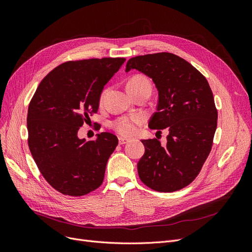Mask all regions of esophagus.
I'll use <instances>...</instances> for the list:
<instances>
[{
    "label": "esophagus",
    "instance_id": "obj_1",
    "mask_svg": "<svg viewBox=\"0 0 252 252\" xmlns=\"http://www.w3.org/2000/svg\"><path fill=\"white\" fill-rule=\"evenodd\" d=\"M128 142H129V140L126 139V138H123V136H120V138H119V144L120 145H124V144H126Z\"/></svg>",
    "mask_w": 252,
    "mask_h": 252
}]
</instances>
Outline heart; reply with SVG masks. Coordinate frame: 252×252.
Returning <instances> with one entry per match:
<instances>
[{"label":"heart","mask_w":252,"mask_h":252,"mask_svg":"<svg viewBox=\"0 0 252 252\" xmlns=\"http://www.w3.org/2000/svg\"><path fill=\"white\" fill-rule=\"evenodd\" d=\"M144 87L151 88V84H150V81L143 74H134L127 82L128 91L138 90ZM104 95H105V91L101 94L100 102L103 101ZM142 123H143V118L140 116V114H133V116L122 117L116 120L112 123V128L122 135L131 136L135 134L136 130H138V126L141 125Z\"/></svg>","instance_id":"heart-1"}]
</instances>
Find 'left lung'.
Returning a JSON list of instances; mask_svg holds the SVG:
<instances>
[{
  "label": "left lung",
  "mask_w": 252,
  "mask_h": 252,
  "mask_svg": "<svg viewBox=\"0 0 252 252\" xmlns=\"http://www.w3.org/2000/svg\"><path fill=\"white\" fill-rule=\"evenodd\" d=\"M130 69L148 75L158 91L149 128L169 130L164 147L157 139L142 140L139 177L156 191H177L197 177L211 151L218 124L211 88L196 68L169 52L131 58L126 71Z\"/></svg>",
  "instance_id": "8db88e82"
}]
</instances>
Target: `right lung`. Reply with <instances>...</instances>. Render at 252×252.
<instances>
[{
	"instance_id": "right-lung-1",
	"label": "right lung",
	"mask_w": 252,
	"mask_h": 252,
	"mask_svg": "<svg viewBox=\"0 0 252 252\" xmlns=\"http://www.w3.org/2000/svg\"><path fill=\"white\" fill-rule=\"evenodd\" d=\"M125 61H68L41 81L29 103L30 152L44 179L62 194L82 196L102 185L118 138L102 132L96 140L86 141L78 138V131L97 112L104 86Z\"/></svg>"
}]
</instances>
